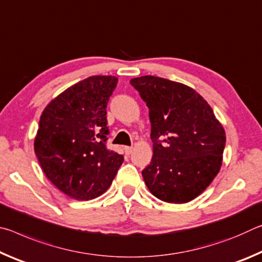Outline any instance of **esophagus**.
I'll return each mask as SVG.
<instances>
[{
  "label": "esophagus",
  "instance_id": "1",
  "mask_svg": "<svg viewBox=\"0 0 262 262\" xmlns=\"http://www.w3.org/2000/svg\"><path fill=\"white\" fill-rule=\"evenodd\" d=\"M125 152L127 155H130L133 152V148L132 147H125Z\"/></svg>",
  "mask_w": 262,
  "mask_h": 262
}]
</instances>
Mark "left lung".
I'll return each instance as SVG.
<instances>
[{"mask_svg": "<svg viewBox=\"0 0 262 262\" xmlns=\"http://www.w3.org/2000/svg\"><path fill=\"white\" fill-rule=\"evenodd\" d=\"M149 108L152 158L142 171L154 196L186 203L219 173L225 132L210 105L194 89L157 76L130 79Z\"/></svg>", "mask_w": 262, "mask_h": 262, "instance_id": "obj_1", "label": "left lung"}]
</instances>
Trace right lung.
Returning a JSON list of instances; mask_svg holds the SVG:
<instances>
[{"mask_svg":"<svg viewBox=\"0 0 262 262\" xmlns=\"http://www.w3.org/2000/svg\"><path fill=\"white\" fill-rule=\"evenodd\" d=\"M114 76H90L42 111L34 152L48 180L69 198L88 201L107 190L123 156L106 148V107Z\"/></svg>","mask_w":262,"mask_h":262,"instance_id":"1","label":"right lung"}]
</instances>
